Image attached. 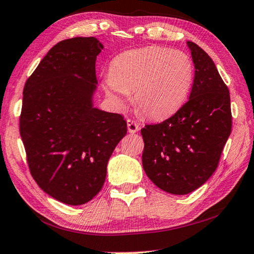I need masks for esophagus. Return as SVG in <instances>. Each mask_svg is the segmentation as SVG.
I'll list each match as a JSON object with an SVG mask.
<instances>
[{
    "label": "esophagus",
    "mask_w": 254,
    "mask_h": 254,
    "mask_svg": "<svg viewBox=\"0 0 254 254\" xmlns=\"http://www.w3.org/2000/svg\"><path fill=\"white\" fill-rule=\"evenodd\" d=\"M127 130H128V132H130V133H135V132L139 131L138 123H135L133 120L128 119L127 121Z\"/></svg>",
    "instance_id": "1"
}]
</instances>
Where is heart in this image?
<instances>
[{
    "mask_svg": "<svg viewBox=\"0 0 254 254\" xmlns=\"http://www.w3.org/2000/svg\"><path fill=\"white\" fill-rule=\"evenodd\" d=\"M193 82V64L180 51L147 46L127 51L113 60L104 79L106 90L124 104L133 92L135 107L152 120L170 118L188 98Z\"/></svg>",
    "mask_w": 254,
    "mask_h": 254,
    "instance_id": "heart-1",
    "label": "heart"
}]
</instances>
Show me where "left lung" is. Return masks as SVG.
Returning <instances> with one entry per match:
<instances>
[{"instance_id": "1", "label": "left lung", "mask_w": 254, "mask_h": 254, "mask_svg": "<svg viewBox=\"0 0 254 254\" xmlns=\"http://www.w3.org/2000/svg\"><path fill=\"white\" fill-rule=\"evenodd\" d=\"M194 64L189 100L172 118L141 128L143 170L172 194H188L214 174L232 131L228 88L202 48L188 42Z\"/></svg>"}]
</instances>
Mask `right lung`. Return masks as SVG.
Here are the masks:
<instances>
[{"label":"right lung","instance_id":"right-lung-1","mask_svg":"<svg viewBox=\"0 0 254 254\" xmlns=\"http://www.w3.org/2000/svg\"><path fill=\"white\" fill-rule=\"evenodd\" d=\"M103 48L95 37L62 40L23 88L20 135L31 176L48 195L71 206L102 190L108 159L127 131L122 115L92 104Z\"/></svg>","mask_w":254,"mask_h":254}]
</instances>
